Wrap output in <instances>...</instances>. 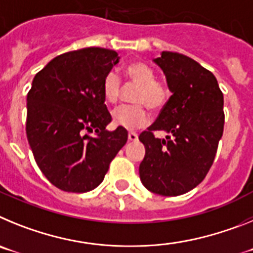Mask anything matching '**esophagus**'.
<instances>
[{"mask_svg":"<svg viewBox=\"0 0 253 253\" xmlns=\"http://www.w3.org/2000/svg\"><path fill=\"white\" fill-rule=\"evenodd\" d=\"M128 139L130 140V142H135V140H138V134L135 133V131H129Z\"/></svg>","mask_w":253,"mask_h":253,"instance_id":"esophagus-1","label":"esophagus"}]
</instances>
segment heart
<instances>
[{
  "label": "heart",
  "instance_id": "obj_1",
  "mask_svg": "<svg viewBox=\"0 0 253 253\" xmlns=\"http://www.w3.org/2000/svg\"><path fill=\"white\" fill-rule=\"evenodd\" d=\"M124 76L129 84L137 86L133 93L134 105H120L111 111V119L118 126L125 129H137L149 122L151 110H160L166 105L169 97V90L166 84L156 80V73L146 63L134 62L124 69ZM122 90L119 76L115 72L107 73L102 82V95L110 104L118 101Z\"/></svg>",
  "mask_w": 253,
  "mask_h": 253
}]
</instances>
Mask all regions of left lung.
Here are the masks:
<instances>
[{"label": "left lung", "instance_id": "obj_1", "mask_svg": "<svg viewBox=\"0 0 253 253\" xmlns=\"http://www.w3.org/2000/svg\"><path fill=\"white\" fill-rule=\"evenodd\" d=\"M166 76L172 95L157 120L140 133L146 156L142 184L162 196H177L198 186L215 157L224 128V99L218 81L196 60L173 51L153 59ZM163 130L166 140L154 137Z\"/></svg>", "mask_w": 253, "mask_h": 253}]
</instances>
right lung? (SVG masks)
<instances>
[{
    "mask_svg": "<svg viewBox=\"0 0 253 253\" xmlns=\"http://www.w3.org/2000/svg\"><path fill=\"white\" fill-rule=\"evenodd\" d=\"M119 59L115 50L95 46L68 51L33 80L26 99L29 144L40 171L67 193L99 186L128 140L122 126L106 129L111 115L102 95L105 76Z\"/></svg>",
    "mask_w": 253,
    "mask_h": 253,
    "instance_id": "1",
    "label": "right lung"
}]
</instances>
